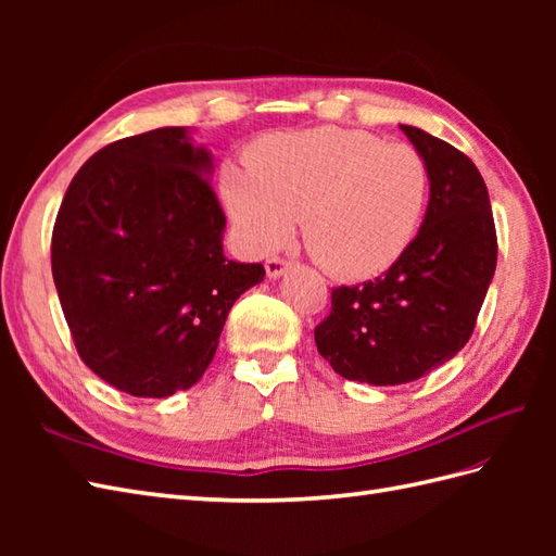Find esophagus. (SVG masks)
Instances as JSON below:
<instances>
[{
    "instance_id": "esophagus-1",
    "label": "esophagus",
    "mask_w": 556,
    "mask_h": 556,
    "mask_svg": "<svg viewBox=\"0 0 556 556\" xmlns=\"http://www.w3.org/2000/svg\"><path fill=\"white\" fill-rule=\"evenodd\" d=\"M289 267H291V263H287V260H281V257H269L265 263V271L269 279H279L281 275H287Z\"/></svg>"
}]
</instances>
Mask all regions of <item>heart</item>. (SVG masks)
<instances>
[{"label": "heart", "instance_id": "b5f03b06", "mask_svg": "<svg viewBox=\"0 0 556 556\" xmlns=\"http://www.w3.org/2000/svg\"><path fill=\"white\" fill-rule=\"evenodd\" d=\"M428 193L420 152L332 126L269 136L248 169L222 172L224 207L251 251L287 243L301 217L311 257L341 279L392 267L416 239Z\"/></svg>", "mask_w": 556, "mask_h": 556}]
</instances>
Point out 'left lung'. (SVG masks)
Masks as SVG:
<instances>
[{
    "label": "left lung",
    "mask_w": 556,
    "mask_h": 556,
    "mask_svg": "<svg viewBox=\"0 0 556 556\" xmlns=\"http://www.w3.org/2000/svg\"><path fill=\"white\" fill-rule=\"evenodd\" d=\"M430 174L416 239L382 277L332 291L315 344L334 372L406 384L454 358L473 334L497 267V233L478 167L446 140L399 126Z\"/></svg>",
    "instance_id": "1"
}]
</instances>
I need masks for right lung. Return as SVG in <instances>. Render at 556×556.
I'll return each mask as SVG.
<instances>
[{"label": "right lung", "mask_w": 556, "mask_h": 556, "mask_svg": "<svg viewBox=\"0 0 556 556\" xmlns=\"http://www.w3.org/2000/svg\"><path fill=\"white\" fill-rule=\"evenodd\" d=\"M207 146L188 126L122 138L71 181L52 277L83 363L122 392L164 399L215 358L236 299L265 267L224 255Z\"/></svg>", "instance_id": "1"}]
</instances>
